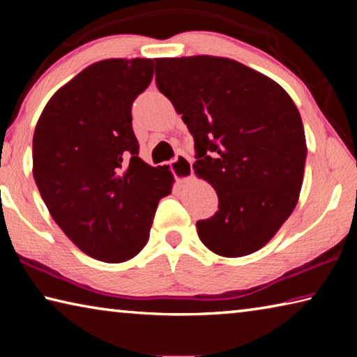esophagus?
Segmentation results:
<instances>
[{"label":"esophagus","instance_id":"obj_1","mask_svg":"<svg viewBox=\"0 0 357 357\" xmlns=\"http://www.w3.org/2000/svg\"><path fill=\"white\" fill-rule=\"evenodd\" d=\"M172 172L178 181L190 179L193 176L192 160L185 154H178L174 160H172Z\"/></svg>","mask_w":357,"mask_h":357}]
</instances>
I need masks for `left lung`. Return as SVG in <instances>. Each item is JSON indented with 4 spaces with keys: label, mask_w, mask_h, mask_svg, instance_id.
Wrapping results in <instances>:
<instances>
[{
    "label": "left lung",
    "mask_w": 357,
    "mask_h": 357,
    "mask_svg": "<svg viewBox=\"0 0 357 357\" xmlns=\"http://www.w3.org/2000/svg\"><path fill=\"white\" fill-rule=\"evenodd\" d=\"M155 83L193 135L198 178L214 187L219 211L197 222L220 257L257 252L299 200L307 144L293 99L273 78L234 59L157 58Z\"/></svg>",
    "instance_id": "1"
}]
</instances>
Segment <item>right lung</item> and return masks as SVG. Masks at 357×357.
Returning a JSON list of instances; mask_svg holds the SVG:
<instances>
[{
    "mask_svg": "<svg viewBox=\"0 0 357 357\" xmlns=\"http://www.w3.org/2000/svg\"><path fill=\"white\" fill-rule=\"evenodd\" d=\"M148 58L102 59L52 96L33 137V176L48 213L78 249L105 263L140 253L168 165L138 157L132 102L153 80Z\"/></svg>",
    "mask_w": 357,
    "mask_h": 357,
    "instance_id": "add662e5",
    "label": "right lung"
}]
</instances>
